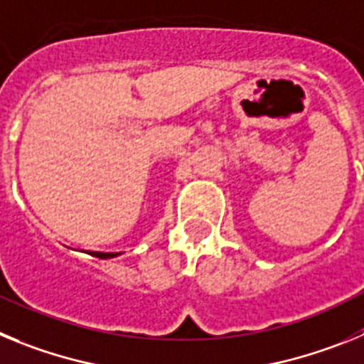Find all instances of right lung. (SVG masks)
<instances>
[{
	"label": "right lung",
	"instance_id": "right-lung-1",
	"mask_svg": "<svg viewBox=\"0 0 364 364\" xmlns=\"http://www.w3.org/2000/svg\"><path fill=\"white\" fill-rule=\"evenodd\" d=\"M91 255L98 257V259H111V257H117L118 253H100V252H92Z\"/></svg>",
	"mask_w": 364,
	"mask_h": 364
}]
</instances>
